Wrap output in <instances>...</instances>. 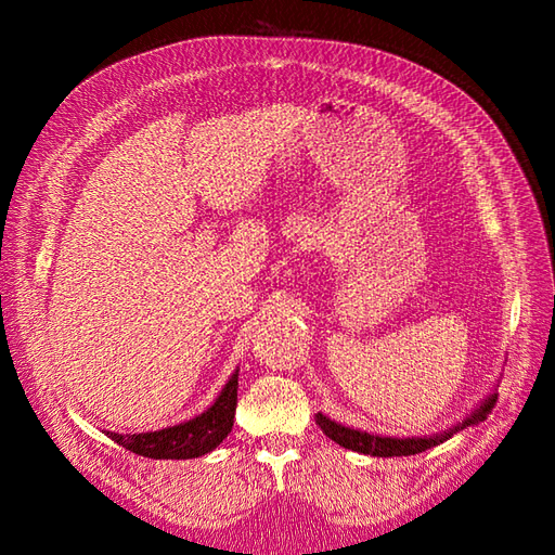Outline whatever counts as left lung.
Listing matches in <instances>:
<instances>
[{
  "label": "left lung",
  "instance_id": "8db88e82",
  "mask_svg": "<svg viewBox=\"0 0 555 555\" xmlns=\"http://www.w3.org/2000/svg\"><path fill=\"white\" fill-rule=\"evenodd\" d=\"M499 386V384H496ZM496 386L491 388V393L487 398L479 400V405L469 410V415H465L463 422H455L451 427L443 429V431H436V434H427V436H382V434H372V431H362L356 427H346V424L334 422L332 417L322 415V412H317L314 422L320 424V429L328 436V439L336 441L338 446L348 448V451H356L362 455H372V457H400V455H415L427 451V448L439 446L443 441L451 439L453 434L463 431L469 424H475L479 420H485L493 403H496Z\"/></svg>",
  "mask_w": 555,
  "mask_h": 555
}]
</instances>
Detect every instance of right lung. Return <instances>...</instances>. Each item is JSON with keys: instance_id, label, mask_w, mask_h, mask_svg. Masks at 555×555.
I'll return each instance as SVG.
<instances>
[{"instance_id": "right-lung-1", "label": "right lung", "mask_w": 555, "mask_h": 555, "mask_svg": "<svg viewBox=\"0 0 555 555\" xmlns=\"http://www.w3.org/2000/svg\"><path fill=\"white\" fill-rule=\"evenodd\" d=\"M235 403H238V370L229 382L223 384L219 396L215 398L205 412H199L193 420H185L173 427H164L159 431L145 434H116L104 431L112 441L128 448L138 455L155 460H188L203 457L227 439L233 429Z\"/></svg>"}]
</instances>
